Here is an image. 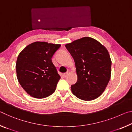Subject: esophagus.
<instances>
[{"label": "esophagus", "mask_w": 132, "mask_h": 132, "mask_svg": "<svg viewBox=\"0 0 132 132\" xmlns=\"http://www.w3.org/2000/svg\"><path fill=\"white\" fill-rule=\"evenodd\" d=\"M69 71H68V72H67L66 73H64L63 74V76L64 77H66L67 76H68V75L69 74Z\"/></svg>", "instance_id": "34e87169"}]
</instances>
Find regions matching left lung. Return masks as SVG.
Segmentation results:
<instances>
[{
	"label": "left lung",
	"instance_id": "obj_1",
	"mask_svg": "<svg viewBox=\"0 0 132 132\" xmlns=\"http://www.w3.org/2000/svg\"><path fill=\"white\" fill-rule=\"evenodd\" d=\"M73 58L77 80L71 86L73 95L83 100L101 95L110 79L112 62L106 47L92 37H85L66 44Z\"/></svg>",
	"mask_w": 132,
	"mask_h": 132
}]
</instances>
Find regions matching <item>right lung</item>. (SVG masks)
I'll list each match as a JSON object with an SVG mask.
<instances>
[{
  "label": "right lung",
  "instance_id": "right-lung-1",
  "mask_svg": "<svg viewBox=\"0 0 132 132\" xmlns=\"http://www.w3.org/2000/svg\"><path fill=\"white\" fill-rule=\"evenodd\" d=\"M60 46L36 42L27 46L19 55L16 64L18 79L29 95L42 99L55 91L60 76L52 57Z\"/></svg>",
  "mask_w": 132,
  "mask_h": 132
}]
</instances>
